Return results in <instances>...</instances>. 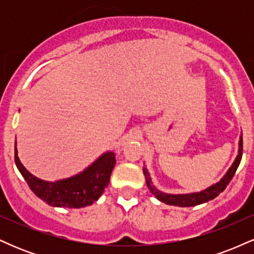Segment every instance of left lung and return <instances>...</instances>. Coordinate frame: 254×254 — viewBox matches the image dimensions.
Listing matches in <instances>:
<instances>
[{
  "mask_svg": "<svg viewBox=\"0 0 254 254\" xmlns=\"http://www.w3.org/2000/svg\"><path fill=\"white\" fill-rule=\"evenodd\" d=\"M241 157H243V135L240 136V139H239L238 155L235 157L233 165L229 167V170L227 171V173L221 178L220 182L212 184L211 186L206 188L205 190H202L199 192H191V193H166V192L157 190L156 186L154 185L153 182H151L150 174L149 172H148L147 167H143V174L145 177V182H147V186L149 188L150 192L160 200V202L168 204V205L176 206H194L198 205V204H203L214 199V198H216L218 194L227 188V185H228L230 180H232V178L234 177L239 165H240Z\"/></svg>",
  "mask_w": 254,
  "mask_h": 254,
  "instance_id": "obj_1",
  "label": "left lung"
}]
</instances>
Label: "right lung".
<instances>
[{
  "label": "right lung",
  "instance_id": "add662e5",
  "mask_svg": "<svg viewBox=\"0 0 254 254\" xmlns=\"http://www.w3.org/2000/svg\"><path fill=\"white\" fill-rule=\"evenodd\" d=\"M15 164L33 193L46 204L57 208H84L104 193L116 165V155L113 151H106L80 173L56 182H46L34 177L20 162L15 142Z\"/></svg>",
  "mask_w": 254,
  "mask_h": 254
}]
</instances>
